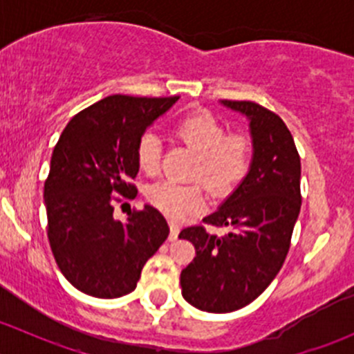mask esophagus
I'll use <instances>...</instances> for the list:
<instances>
[{
    "label": "esophagus",
    "mask_w": 354,
    "mask_h": 354,
    "mask_svg": "<svg viewBox=\"0 0 354 354\" xmlns=\"http://www.w3.org/2000/svg\"><path fill=\"white\" fill-rule=\"evenodd\" d=\"M178 234H180V226L174 221H169V241L176 240Z\"/></svg>",
    "instance_id": "1"
}]
</instances>
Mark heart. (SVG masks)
<instances>
[{
  "instance_id": "obj_1",
  "label": "heart",
  "mask_w": 354,
  "mask_h": 354,
  "mask_svg": "<svg viewBox=\"0 0 354 354\" xmlns=\"http://www.w3.org/2000/svg\"><path fill=\"white\" fill-rule=\"evenodd\" d=\"M174 135L197 154L192 180H200L214 195H227L248 176L253 162V145L241 133H227L226 127L209 111H195L181 118ZM135 157L140 171L156 174L160 162V140L154 131L138 137ZM149 203L173 219H183L205 205L202 185L157 181L145 192Z\"/></svg>"
}]
</instances>
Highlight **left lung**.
Segmentation results:
<instances>
[{"mask_svg":"<svg viewBox=\"0 0 354 354\" xmlns=\"http://www.w3.org/2000/svg\"><path fill=\"white\" fill-rule=\"evenodd\" d=\"M223 104L250 118L252 169L221 209L180 233L195 246V259L180 276L183 298L210 313L243 308L272 283L301 207V162L284 121L252 101L224 99ZM205 223L232 231L216 237Z\"/></svg>","mask_w":354,"mask_h":354,"instance_id":"8db88e82","label":"left lung"}]
</instances>
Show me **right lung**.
Instances as JSON below:
<instances>
[{
  "mask_svg": "<svg viewBox=\"0 0 354 354\" xmlns=\"http://www.w3.org/2000/svg\"><path fill=\"white\" fill-rule=\"evenodd\" d=\"M176 101L109 95L75 114L55 145L44 183L49 245L63 276L85 295L133 291L169 234L154 207L133 210L123 223L113 217V205L135 198L138 137Z\"/></svg>",
  "mask_w": 354,
  "mask_h": 354,
  "instance_id": "obj_1",
  "label": "right lung"
}]
</instances>
